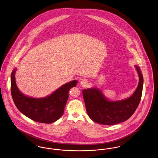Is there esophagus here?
Segmentation results:
<instances>
[{
  "label": "esophagus",
  "instance_id": "obj_1",
  "mask_svg": "<svg viewBox=\"0 0 158 158\" xmlns=\"http://www.w3.org/2000/svg\"><path fill=\"white\" fill-rule=\"evenodd\" d=\"M88 81L87 79H83L81 82V85L83 87H86L88 85Z\"/></svg>",
  "mask_w": 158,
  "mask_h": 158
}]
</instances>
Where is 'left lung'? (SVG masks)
<instances>
[{
    "label": "left lung",
    "mask_w": 158,
    "mask_h": 158,
    "mask_svg": "<svg viewBox=\"0 0 158 158\" xmlns=\"http://www.w3.org/2000/svg\"><path fill=\"white\" fill-rule=\"evenodd\" d=\"M139 75V83L133 95L125 99L110 101L98 88L82 91L86 111L95 122L113 125L126 121L132 116L139 105L142 94L143 77L139 67L135 65Z\"/></svg>",
    "instance_id": "left-lung-1"
}]
</instances>
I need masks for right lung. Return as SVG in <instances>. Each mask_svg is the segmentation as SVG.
Masks as SVG:
<instances>
[{"mask_svg": "<svg viewBox=\"0 0 158 158\" xmlns=\"http://www.w3.org/2000/svg\"><path fill=\"white\" fill-rule=\"evenodd\" d=\"M14 69L11 73L10 90L13 100L19 111L35 122L51 123L58 120L64 112L69 96V91L75 87L76 80L68 82L57 89L51 95L42 98L28 97L21 93L16 86Z\"/></svg>", "mask_w": 158, "mask_h": 158, "instance_id": "obj_1", "label": "right lung"}]
</instances>
